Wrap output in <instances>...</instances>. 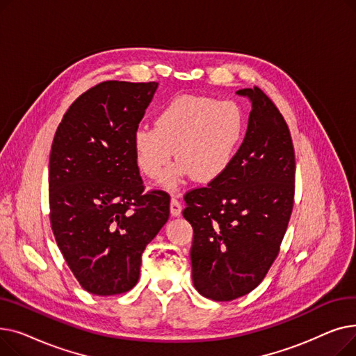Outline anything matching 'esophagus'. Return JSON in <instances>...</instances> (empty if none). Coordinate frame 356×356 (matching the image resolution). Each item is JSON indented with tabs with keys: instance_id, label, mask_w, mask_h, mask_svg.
I'll list each match as a JSON object with an SVG mask.
<instances>
[{
	"instance_id": "obj_1",
	"label": "esophagus",
	"mask_w": 356,
	"mask_h": 356,
	"mask_svg": "<svg viewBox=\"0 0 356 356\" xmlns=\"http://www.w3.org/2000/svg\"><path fill=\"white\" fill-rule=\"evenodd\" d=\"M170 212L173 216H180L181 213V203L177 197H172L170 200Z\"/></svg>"
}]
</instances>
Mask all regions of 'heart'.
Wrapping results in <instances>:
<instances>
[{"label":"heart","mask_w":356,"mask_h":356,"mask_svg":"<svg viewBox=\"0 0 356 356\" xmlns=\"http://www.w3.org/2000/svg\"><path fill=\"white\" fill-rule=\"evenodd\" d=\"M242 133L244 120L234 102L181 95L157 112L154 127L136 131V163L147 177L159 179L176 149L179 161L161 179L165 189H175L184 177L212 183L232 164Z\"/></svg>","instance_id":"1"}]
</instances>
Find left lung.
Returning a JSON list of instances; mask_svg holds the SVG:
<instances>
[{"label": "left lung", "instance_id": "obj_1", "mask_svg": "<svg viewBox=\"0 0 356 356\" xmlns=\"http://www.w3.org/2000/svg\"><path fill=\"white\" fill-rule=\"evenodd\" d=\"M236 93L252 106L244 141L225 175L184 196L193 284L215 302H231L263 282L294 203V148L283 115L257 86Z\"/></svg>", "mask_w": 356, "mask_h": 356}]
</instances>
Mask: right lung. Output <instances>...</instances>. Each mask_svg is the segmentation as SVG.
Instances as JSON below:
<instances>
[{"instance_id": "obj_1", "label": "right lung", "mask_w": 356, "mask_h": 356, "mask_svg": "<svg viewBox=\"0 0 356 356\" xmlns=\"http://www.w3.org/2000/svg\"><path fill=\"white\" fill-rule=\"evenodd\" d=\"M157 82L106 81L74 101L51 144L50 223L79 284L97 296L133 289L141 255L170 215V196L144 193L133 136Z\"/></svg>"}]
</instances>
